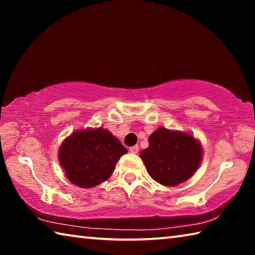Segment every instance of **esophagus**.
<instances>
[{
    "instance_id": "esophagus-1",
    "label": "esophagus",
    "mask_w": 255,
    "mask_h": 255,
    "mask_svg": "<svg viewBox=\"0 0 255 255\" xmlns=\"http://www.w3.org/2000/svg\"><path fill=\"white\" fill-rule=\"evenodd\" d=\"M138 149H139V147H138V145H135V146H131V147L129 148V152L132 153V154H137L138 153Z\"/></svg>"
}]
</instances>
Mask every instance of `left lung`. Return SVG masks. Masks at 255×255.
<instances>
[{
	"label": "left lung",
	"mask_w": 255,
	"mask_h": 255,
	"mask_svg": "<svg viewBox=\"0 0 255 255\" xmlns=\"http://www.w3.org/2000/svg\"><path fill=\"white\" fill-rule=\"evenodd\" d=\"M140 158L156 182L174 187L195 174L202 158V146L188 132L159 127L148 139Z\"/></svg>",
	"instance_id": "left-lung-1"
}]
</instances>
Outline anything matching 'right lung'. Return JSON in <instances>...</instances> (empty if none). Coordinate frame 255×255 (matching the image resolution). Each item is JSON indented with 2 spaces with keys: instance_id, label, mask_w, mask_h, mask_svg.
I'll list each match as a JSON object with an SVG mask.
<instances>
[{
  "instance_id": "obj_1",
  "label": "right lung",
  "mask_w": 255,
  "mask_h": 255,
  "mask_svg": "<svg viewBox=\"0 0 255 255\" xmlns=\"http://www.w3.org/2000/svg\"><path fill=\"white\" fill-rule=\"evenodd\" d=\"M127 149L105 128L76 130L58 150L66 178L80 188H92L109 179Z\"/></svg>"
}]
</instances>
